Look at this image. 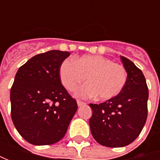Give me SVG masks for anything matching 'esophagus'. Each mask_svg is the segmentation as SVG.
Returning a JSON list of instances; mask_svg holds the SVG:
<instances>
[{
    "instance_id": "obj_1",
    "label": "esophagus",
    "mask_w": 160,
    "mask_h": 160,
    "mask_svg": "<svg viewBox=\"0 0 160 160\" xmlns=\"http://www.w3.org/2000/svg\"><path fill=\"white\" fill-rule=\"evenodd\" d=\"M86 103L83 102H81V101H77V105H78V107H81V106H83V105H85Z\"/></svg>"
}]
</instances>
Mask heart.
Returning a JSON list of instances; mask_svg holds the SVG:
<instances>
[{"label": "heart", "mask_w": 160, "mask_h": 160, "mask_svg": "<svg viewBox=\"0 0 160 160\" xmlns=\"http://www.w3.org/2000/svg\"><path fill=\"white\" fill-rule=\"evenodd\" d=\"M76 92L80 98L97 97L107 101L118 95L127 81V72L123 65L100 55H85L81 58H67L59 67V78L65 88Z\"/></svg>", "instance_id": "obj_1"}]
</instances>
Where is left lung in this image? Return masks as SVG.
<instances>
[{"label":"left lung","mask_w":160,"mask_h":160,"mask_svg":"<svg viewBox=\"0 0 160 160\" xmlns=\"http://www.w3.org/2000/svg\"><path fill=\"white\" fill-rule=\"evenodd\" d=\"M127 81L118 95L100 104H90L91 132L101 145L119 148L132 143L141 133L148 116L149 91L141 69L120 56Z\"/></svg>","instance_id":"8db88e82"}]
</instances>
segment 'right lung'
<instances>
[{
    "instance_id": "1",
    "label": "right lung",
    "mask_w": 160,
    "mask_h": 160,
    "mask_svg": "<svg viewBox=\"0 0 160 160\" xmlns=\"http://www.w3.org/2000/svg\"><path fill=\"white\" fill-rule=\"evenodd\" d=\"M69 55L56 50L37 54L16 74L10 89L11 119L31 144L58 142L77 112L76 100L59 78V67Z\"/></svg>"
}]
</instances>
